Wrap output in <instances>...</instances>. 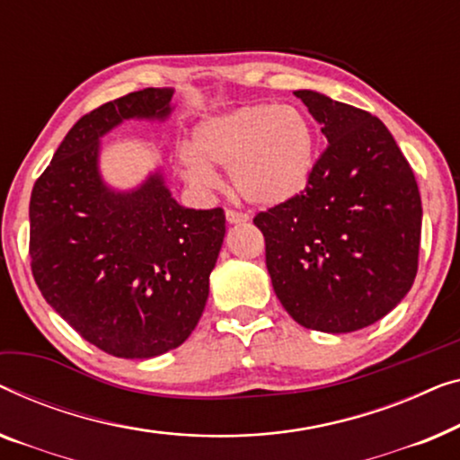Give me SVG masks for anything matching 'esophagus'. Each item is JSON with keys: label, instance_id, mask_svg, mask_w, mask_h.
<instances>
[{"label": "esophagus", "instance_id": "34e87169", "mask_svg": "<svg viewBox=\"0 0 460 460\" xmlns=\"http://www.w3.org/2000/svg\"><path fill=\"white\" fill-rule=\"evenodd\" d=\"M225 217H227V221L231 223V225H237V223H245L248 221V215H245V212H239V210H227L225 212Z\"/></svg>", "mask_w": 460, "mask_h": 460}]
</instances>
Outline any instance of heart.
I'll use <instances>...</instances> for the list:
<instances>
[{
	"label": "heart",
	"instance_id": "b5f03b06",
	"mask_svg": "<svg viewBox=\"0 0 460 460\" xmlns=\"http://www.w3.org/2000/svg\"><path fill=\"white\" fill-rule=\"evenodd\" d=\"M316 133L302 110L256 103L199 122L181 171L191 185L217 183L212 168H229L237 196L256 206H281L313 179Z\"/></svg>",
	"mask_w": 460,
	"mask_h": 460
}]
</instances>
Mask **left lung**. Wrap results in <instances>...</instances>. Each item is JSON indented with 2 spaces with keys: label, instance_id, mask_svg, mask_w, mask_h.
Listing matches in <instances>:
<instances>
[{
  "label": "left lung",
  "instance_id": "1",
  "mask_svg": "<svg viewBox=\"0 0 460 460\" xmlns=\"http://www.w3.org/2000/svg\"><path fill=\"white\" fill-rule=\"evenodd\" d=\"M327 137L300 196L254 225L283 308L302 327L350 333L409 294L419 267L421 196L411 164L377 116L300 89Z\"/></svg>",
  "mask_w": 460,
  "mask_h": 460
}]
</instances>
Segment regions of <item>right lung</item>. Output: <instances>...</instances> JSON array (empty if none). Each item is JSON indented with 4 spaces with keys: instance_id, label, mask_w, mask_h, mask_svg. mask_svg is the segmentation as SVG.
Wrapping results in <instances>:
<instances>
[{
    "instance_id": "add662e5",
    "label": "right lung",
    "mask_w": 460,
    "mask_h": 460,
    "mask_svg": "<svg viewBox=\"0 0 460 460\" xmlns=\"http://www.w3.org/2000/svg\"><path fill=\"white\" fill-rule=\"evenodd\" d=\"M171 89H141L75 122L31 193V269L45 302L89 344L152 358L183 344L208 300L223 208L177 204L160 172L133 191L102 181L100 139L128 119L164 120Z\"/></svg>"
}]
</instances>
